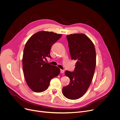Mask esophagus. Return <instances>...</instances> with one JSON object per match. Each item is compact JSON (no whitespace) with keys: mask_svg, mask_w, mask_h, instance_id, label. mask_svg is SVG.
<instances>
[{"mask_svg":"<svg viewBox=\"0 0 120 120\" xmlns=\"http://www.w3.org/2000/svg\"><path fill=\"white\" fill-rule=\"evenodd\" d=\"M64 72H65V71L63 70H60V72H61V73H64Z\"/></svg>","mask_w":120,"mask_h":120,"instance_id":"obj_1","label":"esophagus"}]
</instances>
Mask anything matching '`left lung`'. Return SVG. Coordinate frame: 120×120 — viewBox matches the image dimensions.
Instances as JSON below:
<instances>
[{
	"instance_id": "left-lung-1",
	"label": "left lung",
	"mask_w": 120,
	"mask_h": 120,
	"mask_svg": "<svg viewBox=\"0 0 120 120\" xmlns=\"http://www.w3.org/2000/svg\"><path fill=\"white\" fill-rule=\"evenodd\" d=\"M67 38L71 59L77 62L73 72L65 71L70 83L63 87L62 93L68 99L76 100L84 95L91 84L96 67V52L93 43L84 34H70Z\"/></svg>"
}]
</instances>
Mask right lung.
I'll return each instance as SVG.
<instances>
[{
	"instance_id": "obj_1",
	"label": "right lung",
	"mask_w": 120,
	"mask_h": 120,
	"mask_svg": "<svg viewBox=\"0 0 120 120\" xmlns=\"http://www.w3.org/2000/svg\"><path fill=\"white\" fill-rule=\"evenodd\" d=\"M62 35L45 31H38L31 36L25 45L22 58L24 77L30 89L34 92L46 90L50 80L58 76L60 68L44 61L51 58L50 50Z\"/></svg>"
}]
</instances>
